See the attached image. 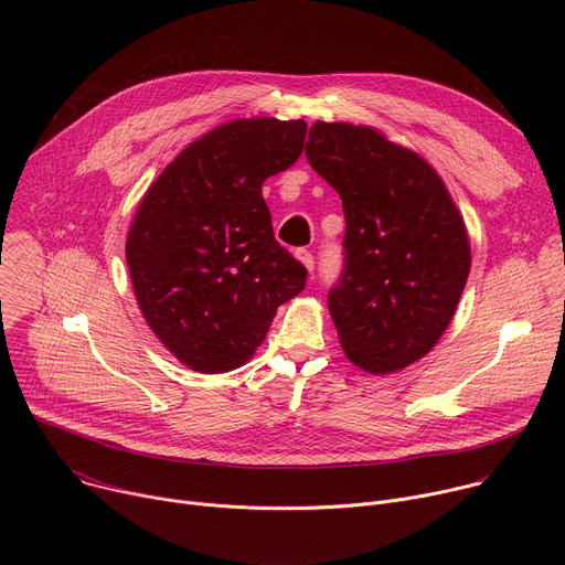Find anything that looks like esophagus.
I'll list each match as a JSON object with an SVG mask.
<instances>
[{"label": "esophagus", "instance_id": "obj_1", "mask_svg": "<svg viewBox=\"0 0 565 565\" xmlns=\"http://www.w3.org/2000/svg\"><path fill=\"white\" fill-rule=\"evenodd\" d=\"M295 257H297V259H299V262H301V264H303V266H306V268L312 273L315 259H312V255H310L308 250H297V253H295Z\"/></svg>", "mask_w": 565, "mask_h": 565}]
</instances>
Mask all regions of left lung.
Instances as JSON below:
<instances>
[{
	"instance_id": "1",
	"label": "left lung",
	"mask_w": 565,
	"mask_h": 565,
	"mask_svg": "<svg viewBox=\"0 0 565 565\" xmlns=\"http://www.w3.org/2000/svg\"><path fill=\"white\" fill-rule=\"evenodd\" d=\"M310 168L342 199L344 270L329 310L347 358L386 375L425 358L456 312L471 253L443 179L377 129L317 120Z\"/></svg>"
}]
</instances>
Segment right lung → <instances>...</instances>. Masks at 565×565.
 I'll use <instances>...</instances> for the list:
<instances>
[{"label": "right lung", "instance_id": "add662e5", "mask_svg": "<svg viewBox=\"0 0 565 565\" xmlns=\"http://www.w3.org/2000/svg\"><path fill=\"white\" fill-rule=\"evenodd\" d=\"M303 120L241 118L190 142L145 192L127 266L149 329L185 366L246 364L306 268L281 248L262 196L301 153Z\"/></svg>", "mask_w": 565, "mask_h": 565}]
</instances>
